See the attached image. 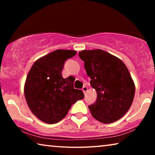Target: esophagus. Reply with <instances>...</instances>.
<instances>
[{
    "label": "esophagus",
    "instance_id": "1",
    "mask_svg": "<svg viewBox=\"0 0 155 155\" xmlns=\"http://www.w3.org/2000/svg\"><path fill=\"white\" fill-rule=\"evenodd\" d=\"M87 90H88L87 87H85V86H84V87L82 88V90H83V91L84 93H85L86 91H87Z\"/></svg>",
    "mask_w": 155,
    "mask_h": 155
}]
</instances>
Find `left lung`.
<instances>
[{
	"label": "left lung",
	"instance_id": "1",
	"mask_svg": "<svg viewBox=\"0 0 155 155\" xmlns=\"http://www.w3.org/2000/svg\"><path fill=\"white\" fill-rule=\"evenodd\" d=\"M91 86L97 93L96 101L89 106L94 118L110 124L124 116L132 104L135 87L122 60L103 50L80 51Z\"/></svg>",
	"mask_w": 155,
	"mask_h": 155
}]
</instances>
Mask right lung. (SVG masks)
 Instances as JSON below:
<instances>
[{"mask_svg":"<svg viewBox=\"0 0 155 155\" xmlns=\"http://www.w3.org/2000/svg\"><path fill=\"white\" fill-rule=\"evenodd\" d=\"M77 54L72 50H56L34 63L25 84V96L33 114L47 124H55L66 116L73 104L84 98L74 87L75 78H64L65 61Z\"/></svg>","mask_w":155,"mask_h":155,"instance_id":"obj_1","label":"right lung"}]
</instances>
